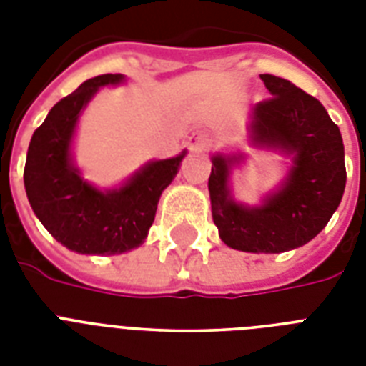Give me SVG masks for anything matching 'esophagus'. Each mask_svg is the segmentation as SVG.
<instances>
[{
    "label": "esophagus",
    "mask_w": 366,
    "mask_h": 366,
    "mask_svg": "<svg viewBox=\"0 0 366 366\" xmlns=\"http://www.w3.org/2000/svg\"><path fill=\"white\" fill-rule=\"evenodd\" d=\"M211 144V134L207 131H194L188 138V148L192 152H203Z\"/></svg>",
    "instance_id": "obj_1"
}]
</instances>
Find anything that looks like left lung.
I'll list each match as a JSON object with an SVG mask.
<instances>
[{
	"mask_svg": "<svg viewBox=\"0 0 366 366\" xmlns=\"http://www.w3.org/2000/svg\"><path fill=\"white\" fill-rule=\"evenodd\" d=\"M269 99L254 106L250 132L260 146L295 155L287 182L264 205L229 197L228 177L239 157H212V220L224 243L244 252H285L312 241L329 224L346 188L340 129L315 97L283 77L260 74Z\"/></svg>",
	"mask_w": 366,
	"mask_h": 366,
	"instance_id": "obj_1",
	"label": "left lung"
}]
</instances>
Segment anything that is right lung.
Listing matches in <instances>:
<instances>
[{
	"mask_svg": "<svg viewBox=\"0 0 366 366\" xmlns=\"http://www.w3.org/2000/svg\"><path fill=\"white\" fill-rule=\"evenodd\" d=\"M122 79V74L97 76L59 100L34 131L26 155L24 188L36 217L59 243L81 254H122L140 247L154 224L161 192L186 155L154 161L112 192L83 182L70 163L77 117L99 87Z\"/></svg>",
	"mask_w": 366,
	"mask_h": 366,
	"instance_id": "right-lung-1",
	"label": "right lung"
}]
</instances>
